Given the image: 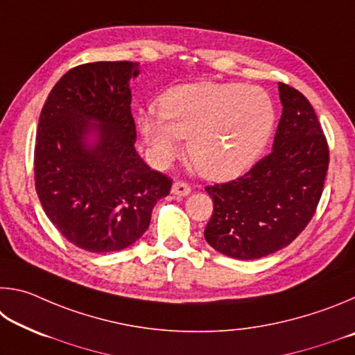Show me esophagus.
<instances>
[{"instance_id": "obj_1", "label": "esophagus", "mask_w": 355, "mask_h": 355, "mask_svg": "<svg viewBox=\"0 0 355 355\" xmlns=\"http://www.w3.org/2000/svg\"><path fill=\"white\" fill-rule=\"evenodd\" d=\"M172 194L180 196V197L188 196V194H191V186L183 183V182H175L172 184Z\"/></svg>"}]
</instances>
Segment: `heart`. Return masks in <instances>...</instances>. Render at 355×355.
<instances>
[{"instance_id": "obj_1", "label": "heart", "mask_w": 355, "mask_h": 355, "mask_svg": "<svg viewBox=\"0 0 355 355\" xmlns=\"http://www.w3.org/2000/svg\"><path fill=\"white\" fill-rule=\"evenodd\" d=\"M275 128L266 91L241 83H194L167 91L159 111L137 116V130L158 164H167L188 137L186 153L209 180H228L261 158Z\"/></svg>"}]
</instances>
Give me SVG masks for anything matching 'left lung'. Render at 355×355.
Listing matches in <instances>:
<instances>
[{
	"label": "left lung",
	"mask_w": 355,
	"mask_h": 355,
	"mask_svg": "<svg viewBox=\"0 0 355 355\" xmlns=\"http://www.w3.org/2000/svg\"><path fill=\"white\" fill-rule=\"evenodd\" d=\"M279 95L284 110L272 152L243 177L205 188L214 209L203 235L236 260L271 255L293 243L322 194L329 147L313 106L284 83Z\"/></svg>",
	"instance_id": "obj_1"
}]
</instances>
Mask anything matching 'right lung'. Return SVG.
<instances>
[{
    "mask_svg": "<svg viewBox=\"0 0 355 355\" xmlns=\"http://www.w3.org/2000/svg\"><path fill=\"white\" fill-rule=\"evenodd\" d=\"M139 62H91L69 70L42 107L34 150L44 211L76 248L122 250L150 225L172 180L135 148L130 80Z\"/></svg>",
    "mask_w": 355,
    "mask_h": 355,
    "instance_id": "add662e5",
    "label": "right lung"
}]
</instances>
